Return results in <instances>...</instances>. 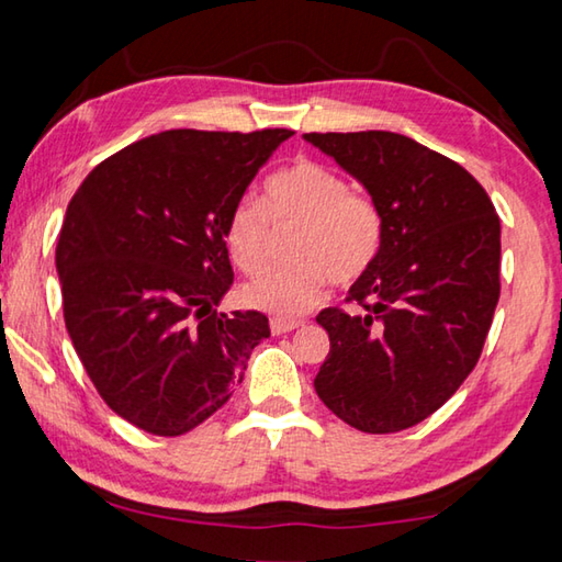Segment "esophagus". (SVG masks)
Returning a JSON list of instances; mask_svg holds the SVG:
<instances>
[{
	"instance_id": "34e87169",
	"label": "esophagus",
	"mask_w": 562,
	"mask_h": 562,
	"mask_svg": "<svg viewBox=\"0 0 562 562\" xmlns=\"http://www.w3.org/2000/svg\"><path fill=\"white\" fill-rule=\"evenodd\" d=\"M297 327H302V322H297V319H280V317L270 319L272 335H288V331L297 329Z\"/></svg>"
}]
</instances>
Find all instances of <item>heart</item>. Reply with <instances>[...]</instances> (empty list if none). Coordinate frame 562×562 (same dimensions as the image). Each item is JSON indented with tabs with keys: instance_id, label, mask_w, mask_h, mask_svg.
I'll return each mask as SVG.
<instances>
[{
	"instance_id": "b5f03b06",
	"label": "heart",
	"mask_w": 562,
	"mask_h": 562,
	"mask_svg": "<svg viewBox=\"0 0 562 562\" xmlns=\"http://www.w3.org/2000/svg\"><path fill=\"white\" fill-rule=\"evenodd\" d=\"M270 217L280 227H300L290 243L294 262L262 272L243 288L245 304L270 315H302L322 300L327 280L357 282L382 250L384 221L372 198L349 190L337 170L315 160H297L270 180L268 211L252 195L235 203L225 237L235 265L247 274L268 265Z\"/></svg>"
}]
</instances>
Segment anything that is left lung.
Instances as JSON below:
<instances>
[{
	"label": "left lung",
	"mask_w": 562,
	"mask_h": 562,
	"mask_svg": "<svg viewBox=\"0 0 562 562\" xmlns=\"http://www.w3.org/2000/svg\"><path fill=\"white\" fill-rule=\"evenodd\" d=\"M379 207L384 240L349 288L359 312L322 310L329 355L315 392L364 434H394L441 408L473 372L501 294V221L451 158L392 131L304 133Z\"/></svg>",
	"instance_id": "left-lung-1"
}]
</instances>
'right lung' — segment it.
Here are the masks:
<instances>
[{"label": "right lung", "instance_id": "right-lung-1", "mask_svg": "<svg viewBox=\"0 0 562 562\" xmlns=\"http://www.w3.org/2000/svg\"><path fill=\"white\" fill-rule=\"evenodd\" d=\"M292 131H164L103 160L56 245L64 322L113 412L156 436L213 416L270 337L262 312H217L233 288L225 227Z\"/></svg>", "mask_w": 562, "mask_h": 562}]
</instances>
